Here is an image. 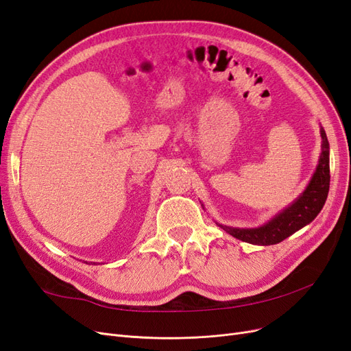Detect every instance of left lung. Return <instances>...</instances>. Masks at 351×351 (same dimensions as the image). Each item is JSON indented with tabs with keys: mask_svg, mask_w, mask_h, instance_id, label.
I'll list each match as a JSON object with an SVG mask.
<instances>
[{
	"mask_svg": "<svg viewBox=\"0 0 351 351\" xmlns=\"http://www.w3.org/2000/svg\"><path fill=\"white\" fill-rule=\"evenodd\" d=\"M321 136L322 152L317 171L313 174L306 190L302 193V196L298 200L274 216L269 223L260 228L239 229L219 225L223 231L244 241V243L254 245H273L282 243L283 239L315 219L325 204V200H327L330 190V143L324 129H321Z\"/></svg>",
	"mask_w": 351,
	"mask_h": 351,
	"instance_id": "8db88e82",
	"label": "left lung"
}]
</instances>
